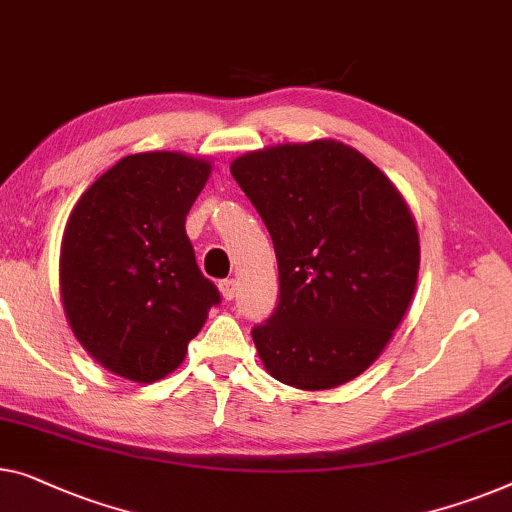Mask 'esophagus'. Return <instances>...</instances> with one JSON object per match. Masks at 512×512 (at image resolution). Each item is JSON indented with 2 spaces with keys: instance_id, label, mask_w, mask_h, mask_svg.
I'll use <instances>...</instances> for the list:
<instances>
[{
  "instance_id": "1",
  "label": "esophagus",
  "mask_w": 512,
  "mask_h": 512,
  "mask_svg": "<svg viewBox=\"0 0 512 512\" xmlns=\"http://www.w3.org/2000/svg\"><path fill=\"white\" fill-rule=\"evenodd\" d=\"M219 291H221V295H224V300H233L235 293H238V281L235 279L219 281Z\"/></svg>"
}]
</instances>
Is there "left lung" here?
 <instances>
[{
	"mask_svg": "<svg viewBox=\"0 0 512 512\" xmlns=\"http://www.w3.org/2000/svg\"><path fill=\"white\" fill-rule=\"evenodd\" d=\"M231 173L277 254V307L251 328L265 369L302 390L355 379L416 291L418 231L404 198L337 140L249 152Z\"/></svg>",
	"mask_w": 512,
	"mask_h": 512,
	"instance_id": "1",
	"label": "left lung"
}]
</instances>
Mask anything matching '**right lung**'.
I'll use <instances>...</instances> for the list:
<instances>
[{
  "instance_id": "right-lung-1",
  "label": "right lung",
  "mask_w": 512,
  "mask_h": 512,
  "mask_svg": "<svg viewBox=\"0 0 512 512\" xmlns=\"http://www.w3.org/2000/svg\"><path fill=\"white\" fill-rule=\"evenodd\" d=\"M210 164L175 152L129 154L73 207L59 286L73 335L96 362L150 383L180 367L221 302L184 228Z\"/></svg>"
}]
</instances>
